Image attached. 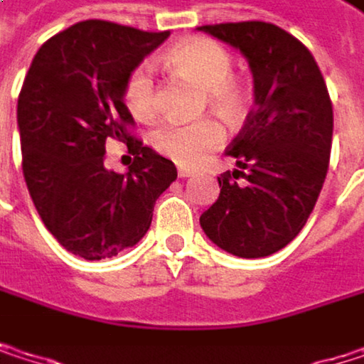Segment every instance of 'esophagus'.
I'll return each instance as SVG.
<instances>
[{
    "label": "esophagus",
    "mask_w": 364,
    "mask_h": 364,
    "mask_svg": "<svg viewBox=\"0 0 364 364\" xmlns=\"http://www.w3.org/2000/svg\"><path fill=\"white\" fill-rule=\"evenodd\" d=\"M193 175H196V171H189V168H179V177H181V179L193 177Z\"/></svg>",
    "instance_id": "obj_1"
}]
</instances>
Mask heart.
<instances>
[{
    "label": "heart",
    "mask_w": 364,
    "mask_h": 364,
    "mask_svg": "<svg viewBox=\"0 0 364 364\" xmlns=\"http://www.w3.org/2000/svg\"><path fill=\"white\" fill-rule=\"evenodd\" d=\"M168 69L185 82L204 90V101L228 122H238L249 111V88L232 75V54L213 39L191 37L175 43L164 56ZM124 101L128 109L141 119H149L156 113V80L149 65H136L124 84ZM225 139L223 126L213 119H196L189 124L164 119L160 122L149 141L156 151L175 160L183 166H193L204 156L217 149Z\"/></svg>",
    "instance_id": "1"
}]
</instances>
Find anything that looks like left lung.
<instances>
[{"instance_id":"left-lung-1","label":"left lung","mask_w":364,"mask_h":364,"mask_svg":"<svg viewBox=\"0 0 364 364\" xmlns=\"http://www.w3.org/2000/svg\"><path fill=\"white\" fill-rule=\"evenodd\" d=\"M198 31L242 52L255 95L253 111L225 151L238 168L217 177L219 198L200 225L228 253L267 257L301 232L327 177L333 139L327 84L312 52L272 23L204 25Z\"/></svg>"}]
</instances>
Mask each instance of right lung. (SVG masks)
Segmentation results:
<instances>
[{"mask_svg":"<svg viewBox=\"0 0 364 364\" xmlns=\"http://www.w3.org/2000/svg\"><path fill=\"white\" fill-rule=\"evenodd\" d=\"M168 36L84 21L50 37L27 71L16 107L25 181L48 232L82 259L134 247L177 179L171 160L130 136L124 105L128 73ZM109 138L135 156L124 176L105 168Z\"/></svg>","mask_w":364,"mask_h":364,"instance_id":"1","label":"right lung"}]
</instances>
